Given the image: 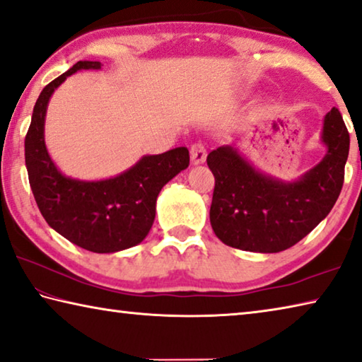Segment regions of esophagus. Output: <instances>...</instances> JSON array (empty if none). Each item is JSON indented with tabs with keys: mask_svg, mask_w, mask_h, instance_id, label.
<instances>
[{
	"mask_svg": "<svg viewBox=\"0 0 362 362\" xmlns=\"http://www.w3.org/2000/svg\"><path fill=\"white\" fill-rule=\"evenodd\" d=\"M206 158V149L202 142H195L191 146V162L192 165H202Z\"/></svg>",
	"mask_w": 362,
	"mask_h": 362,
	"instance_id": "esophagus-1",
	"label": "esophagus"
}]
</instances>
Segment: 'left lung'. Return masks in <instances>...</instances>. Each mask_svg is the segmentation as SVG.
I'll return each mask as SVG.
<instances>
[{
  "instance_id": "obj_1",
  "label": "left lung",
  "mask_w": 362,
  "mask_h": 362,
  "mask_svg": "<svg viewBox=\"0 0 362 362\" xmlns=\"http://www.w3.org/2000/svg\"><path fill=\"white\" fill-rule=\"evenodd\" d=\"M325 156L298 180L284 181L255 168L234 146L211 151L215 176L210 223L218 239L245 252L277 253L308 235L339 199L349 134L339 109L324 117Z\"/></svg>"
}]
</instances>
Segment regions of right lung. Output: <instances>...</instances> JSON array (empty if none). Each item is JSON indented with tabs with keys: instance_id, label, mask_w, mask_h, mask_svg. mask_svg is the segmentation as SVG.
Returning <instances> with one entry per match:
<instances>
[{
	"instance_id": "1",
	"label": "right lung",
	"mask_w": 362,
	"mask_h": 362,
	"mask_svg": "<svg viewBox=\"0 0 362 362\" xmlns=\"http://www.w3.org/2000/svg\"><path fill=\"white\" fill-rule=\"evenodd\" d=\"M78 70H100L98 61H80L52 80L37 99L25 136V165L32 192L46 223L65 239L94 253H115L141 244L156 220L162 187L189 167L187 147L144 156L123 173L98 181L65 176L45 142L49 99Z\"/></svg>"
}]
</instances>
